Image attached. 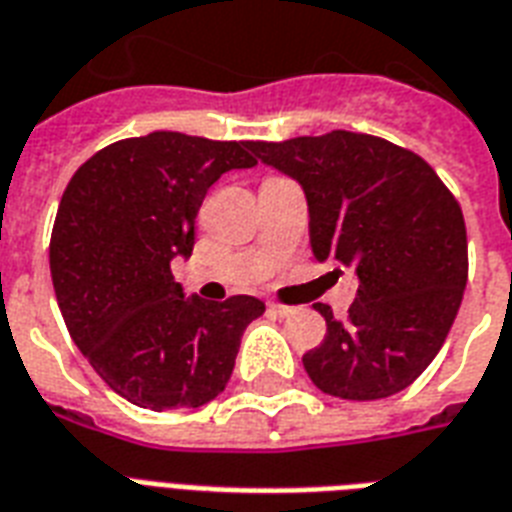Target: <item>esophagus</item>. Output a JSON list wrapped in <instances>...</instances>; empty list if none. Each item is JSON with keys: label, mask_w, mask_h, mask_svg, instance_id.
Instances as JSON below:
<instances>
[{"label": "esophagus", "mask_w": 512, "mask_h": 512, "mask_svg": "<svg viewBox=\"0 0 512 512\" xmlns=\"http://www.w3.org/2000/svg\"><path fill=\"white\" fill-rule=\"evenodd\" d=\"M269 310L275 312L277 318H288V315L296 312V307H291V304H280V301H269Z\"/></svg>", "instance_id": "esophagus-1"}]
</instances>
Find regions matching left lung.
I'll use <instances>...</instances> for the list:
<instances>
[{"label": "left lung", "instance_id": "1", "mask_svg": "<svg viewBox=\"0 0 512 512\" xmlns=\"http://www.w3.org/2000/svg\"><path fill=\"white\" fill-rule=\"evenodd\" d=\"M251 149L304 186L315 259L358 272L347 318L315 304L326 339L304 352V371L344 400L406 390L443 347L465 293L457 197L419 154L368 133L331 130Z\"/></svg>", "mask_w": 512, "mask_h": 512}]
</instances>
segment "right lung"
<instances>
[{"label": "right lung", "instance_id": "add662e5", "mask_svg": "<svg viewBox=\"0 0 512 512\" xmlns=\"http://www.w3.org/2000/svg\"><path fill=\"white\" fill-rule=\"evenodd\" d=\"M251 141L173 130L122 138L71 176L50 235V275L79 352L117 395L152 411L197 408L227 387L256 296L184 299L170 261L221 173L251 168Z\"/></svg>", "mask_w": 512, "mask_h": 512}]
</instances>
